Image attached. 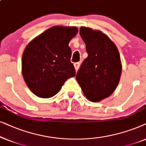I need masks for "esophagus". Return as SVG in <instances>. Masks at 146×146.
Here are the masks:
<instances>
[{
    "mask_svg": "<svg viewBox=\"0 0 146 146\" xmlns=\"http://www.w3.org/2000/svg\"><path fill=\"white\" fill-rule=\"evenodd\" d=\"M79 66H80V63H79V62H77V63H74V67H75V69L76 71H77V70L79 69Z\"/></svg>",
    "mask_w": 146,
    "mask_h": 146,
    "instance_id": "34e87169",
    "label": "esophagus"
}]
</instances>
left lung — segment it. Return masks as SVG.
<instances>
[{
  "label": "left lung",
  "mask_w": 146,
  "mask_h": 146,
  "mask_svg": "<svg viewBox=\"0 0 146 146\" xmlns=\"http://www.w3.org/2000/svg\"><path fill=\"white\" fill-rule=\"evenodd\" d=\"M79 33L88 57L81 64L76 79L89 101L100 102L111 96L119 83L121 73L119 51L102 31L81 27Z\"/></svg>",
  "instance_id": "1"
}]
</instances>
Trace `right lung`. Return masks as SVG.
<instances>
[{
    "mask_svg": "<svg viewBox=\"0 0 146 146\" xmlns=\"http://www.w3.org/2000/svg\"><path fill=\"white\" fill-rule=\"evenodd\" d=\"M77 32L76 27H53L25 48L22 57L23 76L36 96L49 98L55 96L68 79L75 77L69 43Z\"/></svg>",
    "mask_w": 146,
    "mask_h": 146,
    "instance_id": "obj_1",
    "label": "right lung"
}]
</instances>
